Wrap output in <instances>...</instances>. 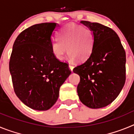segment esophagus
I'll use <instances>...</instances> for the list:
<instances>
[{
  "label": "esophagus",
  "mask_w": 134,
  "mask_h": 134,
  "mask_svg": "<svg viewBox=\"0 0 134 134\" xmlns=\"http://www.w3.org/2000/svg\"><path fill=\"white\" fill-rule=\"evenodd\" d=\"M69 68L70 69V70L72 72L73 69H74V66H72V65H71V64H69Z\"/></svg>",
  "instance_id": "esophagus-1"
}]
</instances>
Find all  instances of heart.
Returning a JSON list of instances; mask_svg holds the SVG:
<instances>
[{
  "label": "heart",
  "mask_w": 134,
  "mask_h": 134,
  "mask_svg": "<svg viewBox=\"0 0 134 134\" xmlns=\"http://www.w3.org/2000/svg\"><path fill=\"white\" fill-rule=\"evenodd\" d=\"M58 39L52 41L50 45L52 52L58 60L62 61L64 59L66 47L70 61L76 59L85 61L92 53L94 44L93 34L88 27L69 23L60 29Z\"/></svg>",
  "instance_id": "1"
}]
</instances>
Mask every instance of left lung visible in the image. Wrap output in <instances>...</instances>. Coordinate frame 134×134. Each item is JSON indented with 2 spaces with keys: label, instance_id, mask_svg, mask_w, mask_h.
I'll return each mask as SVG.
<instances>
[{
  "label": "left lung",
  "instance_id": "1",
  "mask_svg": "<svg viewBox=\"0 0 134 134\" xmlns=\"http://www.w3.org/2000/svg\"><path fill=\"white\" fill-rule=\"evenodd\" d=\"M93 34L94 44L91 55L74 68L80 76L77 93L86 107H106L118 97L125 82V52L118 34L98 23L81 21Z\"/></svg>",
  "mask_w": 134,
  "mask_h": 134
}]
</instances>
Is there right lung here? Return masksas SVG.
I'll list each match as a JSON object with an SVG mask.
<instances>
[{"instance_id":"obj_1","label":"right lung","mask_w":134,"mask_h":134,"mask_svg":"<svg viewBox=\"0 0 134 134\" xmlns=\"http://www.w3.org/2000/svg\"><path fill=\"white\" fill-rule=\"evenodd\" d=\"M55 23L36 24L18 35L13 46L9 70L14 91L27 107L46 111L55 103L60 86L71 74L58 60L50 45Z\"/></svg>"}]
</instances>
